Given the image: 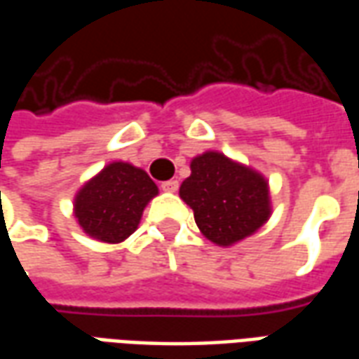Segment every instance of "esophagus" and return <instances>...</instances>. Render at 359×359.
<instances>
[{
  "mask_svg": "<svg viewBox=\"0 0 359 359\" xmlns=\"http://www.w3.org/2000/svg\"><path fill=\"white\" fill-rule=\"evenodd\" d=\"M161 190L163 192H177L179 190V180H165V182H161Z\"/></svg>",
  "mask_w": 359,
  "mask_h": 359,
  "instance_id": "34e87169",
  "label": "esophagus"
}]
</instances>
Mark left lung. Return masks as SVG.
I'll return each instance as SVG.
<instances>
[{
    "mask_svg": "<svg viewBox=\"0 0 359 359\" xmlns=\"http://www.w3.org/2000/svg\"><path fill=\"white\" fill-rule=\"evenodd\" d=\"M179 194L194 211L198 229L217 246L254 234L271 215L269 184L254 169L219 151L192 159Z\"/></svg>",
    "mask_w": 359,
    "mask_h": 359,
    "instance_id": "8db88e82",
    "label": "left lung"
}]
</instances>
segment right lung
Segmentation results:
<instances>
[{
	"mask_svg": "<svg viewBox=\"0 0 359 359\" xmlns=\"http://www.w3.org/2000/svg\"><path fill=\"white\" fill-rule=\"evenodd\" d=\"M157 192L148 172L113 161L79 190L74 217L88 236L118 244L138 229L142 211Z\"/></svg>",
	"mask_w": 359,
	"mask_h": 359,
	"instance_id": "1",
	"label": "right lung"
}]
</instances>
